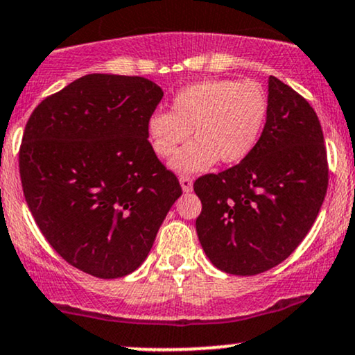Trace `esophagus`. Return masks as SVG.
I'll return each mask as SVG.
<instances>
[{"label": "esophagus", "instance_id": "obj_1", "mask_svg": "<svg viewBox=\"0 0 355 355\" xmlns=\"http://www.w3.org/2000/svg\"><path fill=\"white\" fill-rule=\"evenodd\" d=\"M180 185L183 191H191V189H193V177H190V175H180Z\"/></svg>", "mask_w": 355, "mask_h": 355}]
</instances>
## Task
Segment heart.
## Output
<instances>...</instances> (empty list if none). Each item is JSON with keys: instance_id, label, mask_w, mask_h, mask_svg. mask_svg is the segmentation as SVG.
I'll use <instances>...</instances> for the list:
<instances>
[{"instance_id": "b5f03b06", "label": "heart", "mask_w": 355, "mask_h": 355, "mask_svg": "<svg viewBox=\"0 0 355 355\" xmlns=\"http://www.w3.org/2000/svg\"><path fill=\"white\" fill-rule=\"evenodd\" d=\"M268 101L262 87L250 80H203L175 95L172 112H155L146 137L158 157L168 158L190 138L197 140L175 155L178 172H198L220 160H245L262 135Z\"/></svg>"}]
</instances>
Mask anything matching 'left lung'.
<instances>
[{
    "instance_id": "obj_1",
    "label": "left lung",
    "mask_w": 355,
    "mask_h": 355,
    "mask_svg": "<svg viewBox=\"0 0 355 355\" xmlns=\"http://www.w3.org/2000/svg\"><path fill=\"white\" fill-rule=\"evenodd\" d=\"M327 185L317 113L295 89L270 76L267 121L252 153L193 183L202 202L195 225L203 252L234 275L279 266L309 234Z\"/></svg>"
}]
</instances>
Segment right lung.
<instances>
[{"instance_id": "right-lung-1", "label": "right lung", "mask_w": 355, "mask_h": 355, "mask_svg": "<svg viewBox=\"0 0 355 355\" xmlns=\"http://www.w3.org/2000/svg\"><path fill=\"white\" fill-rule=\"evenodd\" d=\"M164 92L141 76L85 75L31 113L19 146L28 209L61 259L98 279L141 266L182 195L146 121Z\"/></svg>"}]
</instances>
